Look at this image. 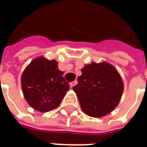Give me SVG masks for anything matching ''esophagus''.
<instances>
[{
	"label": "esophagus",
	"mask_w": 147,
	"mask_h": 147,
	"mask_svg": "<svg viewBox=\"0 0 147 147\" xmlns=\"http://www.w3.org/2000/svg\"><path fill=\"white\" fill-rule=\"evenodd\" d=\"M76 83H77V80H75V81H73V82L70 83L71 88H72L74 86H76Z\"/></svg>",
	"instance_id": "esophagus-1"
}]
</instances>
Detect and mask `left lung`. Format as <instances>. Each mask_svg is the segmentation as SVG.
Returning a JSON list of instances; mask_svg holds the SVG:
<instances>
[{"label":"left lung","mask_w":147,"mask_h":147,"mask_svg":"<svg viewBox=\"0 0 147 147\" xmlns=\"http://www.w3.org/2000/svg\"><path fill=\"white\" fill-rule=\"evenodd\" d=\"M76 93L83 111L90 117H102L110 113L119 104L123 90L120 74L107 62L86 64L81 69Z\"/></svg>","instance_id":"1"}]
</instances>
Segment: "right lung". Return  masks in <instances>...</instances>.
Returning a JSON list of instances; mask_svg holds the SVG:
<instances>
[{"instance_id": "add662e5", "label": "right lung", "mask_w": 147, "mask_h": 147, "mask_svg": "<svg viewBox=\"0 0 147 147\" xmlns=\"http://www.w3.org/2000/svg\"><path fill=\"white\" fill-rule=\"evenodd\" d=\"M57 62L43 57L35 58L21 77V85L27 103L39 112H49L61 104L69 85Z\"/></svg>"}]
</instances>
